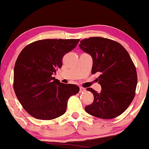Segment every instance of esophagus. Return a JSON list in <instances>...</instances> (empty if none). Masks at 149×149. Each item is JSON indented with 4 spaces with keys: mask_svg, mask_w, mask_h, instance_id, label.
<instances>
[{
    "mask_svg": "<svg viewBox=\"0 0 149 149\" xmlns=\"http://www.w3.org/2000/svg\"><path fill=\"white\" fill-rule=\"evenodd\" d=\"M86 91V89L84 88H82V87H80V93H82V92H84Z\"/></svg>",
    "mask_w": 149,
    "mask_h": 149,
    "instance_id": "obj_1",
    "label": "esophagus"
}]
</instances>
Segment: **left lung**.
Masks as SVG:
<instances>
[{
  "label": "left lung",
  "mask_w": 149,
  "mask_h": 149,
  "mask_svg": "<svg viewBox=\"0 0 149 149\" xmlns=\"http://www.w3.org/2000/svg\"><path fill=\"white\" fill-rule=\"evenodd\" d=\"M79 47L93 60L92 73L102 90L87 88L94 95L93 102L85 108L88 113L102 119H111L122 114L134 97L137 75L134 63L119 42L102 37H91L80 41Z\"/></svg>",
  "instance_id": "left-lung-1"
}]
</instances>
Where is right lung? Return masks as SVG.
Instances as JSON below:
<instances>
[{
  "label": "right lung",
  "instance_id": "1",
  "mask_svg": "<svg viewBox=\"0 0 149 149\" xmlns=\"http://www.w3.org/2000/svg\"><path fill=\"white\" fill-rule=\"evenodd\" d=\"M79 39H45L26 45L14 69V90L29 114L52 120L66 112L69 98L79 87L64 84L53 75L62 66L63 57L76 47Z\"/></svg>",
  "mask_w": 149,
  "mask_h": 149
}]
</instances>
